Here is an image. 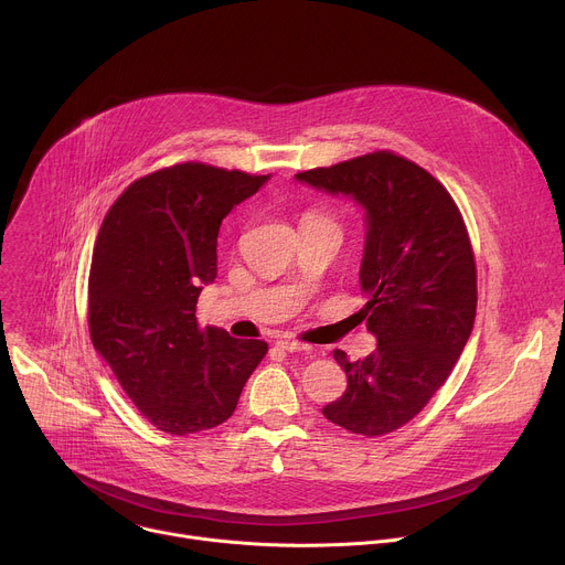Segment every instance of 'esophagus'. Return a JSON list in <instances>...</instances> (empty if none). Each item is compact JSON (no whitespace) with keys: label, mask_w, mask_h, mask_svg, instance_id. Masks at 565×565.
<instances>
[{"label":"esophagus","mask_w":565,"mask_h":565,"mask_svg":"<svg viewBox=\"0 0 565 565\" xmlns=\"http://www.w3.org/2000/svg\"><path fill=\"white\" fill-rule=\"evenodd\" d=\"M277 347L281 351H288V353H297V351H306L308 349L303 342H297V340H279Z\"/></svg>","instance_id":"esophagus-1"}]
</instances>
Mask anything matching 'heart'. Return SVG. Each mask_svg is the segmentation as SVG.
I'll use <instances>...</instances> for the list:
<instances>
[{
	"instance_id": "obj_1",
	"label": "heart",
	"mask_w": 565,
	"mask_h": 565,
	"mask_svg": "<svg viewBox=\"0 0 565 565\" xmlns=\"http://www.w3.org/2000/svg\"><path fill=\"white\" fill-rule=\"evenodd\" d=\"M306 218H317V216H315V214H308V216H306Z\"/></svg>"
}]
</instances>
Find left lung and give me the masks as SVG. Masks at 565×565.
<instances>
[{
	"label": "left lung",
	"mask_w": 565,
	"mask_h": 565,
	"mask_svg": "<svg viewBox=\"0 0 565 565\" xmlns=\"http://www.w3.org/2000/svg\"><path fill=\"white\" fill-rule=\"evenodd\" d=\"M297 181L366 210L360 315L377 349L355 362L333 351L349 384L321 414L351 434H391L425 409L473 329L476 262L462 214L440 181L388 149L299 172Z\"/></svg>",
	"instance_id": "1"
}]
</instances>
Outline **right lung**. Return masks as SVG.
I'll use <instances>...</instances> for the list:
<instances>
[{
  "label": "right lung",
  "mask_w": 565,
  "mask_h": 565,
  "mask_svg": "<svg viewBox=\"0 0 565 565\" xmlns=\"http://www.w3.org/2000/svg\"><path fill=\"white\" fill-rule=\"evenodd\" d=\"M270 177L179 163L134 181L109 207L89 270V333L140 416L188 436L225 423L268 353L262 340L201 329L216 238Z\"/></svg>",
  "instance_id": "1"
}]
</instances>
